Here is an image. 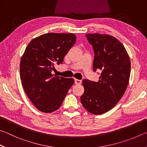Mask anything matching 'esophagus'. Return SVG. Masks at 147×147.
<instances>
[{
    "mask_svg": "<svg viewBox=\"0 0 147 147\" xmlns=\"http://www.w3.org/2000/svg\"><path fill=\"white\" fill-rule=\"evenodd\" d=\"M74 83H75V84H77V85H78V84H81L82 81L80 80L74 79Z\"/></svg>",
    "mask_w": 147,
    "mask_h": 147,
    "instance_id": "1",
    "label": "esophagus"
}]
</instances>
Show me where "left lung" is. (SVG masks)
I'll return each mask as SVG.
<instances>
[{
	"label": "left lung",
	"instance_id": "obj_1",
	"mask_svg": "<svg viewBox=\"0 0 147 147\" xmlns=\"http://www.w3.org/2000/svg\"><path fill=\"white\" fill-rule=\"evenodd\" d=\"M93 47V71L101 70L98 82L84 79V92L80 100L89 113L107 112L121 100L127 88L130 75V60L125 48L117 39L106 34H88Z\"/></svg>",
	"mask_w": 147,
	"mask_h": 147
}]
</instances>
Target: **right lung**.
Segmentation results:
<instances>
[{
	"label": "right lung",
	"mask_w": 147,
	"mask_h": 147,
	"mask_svg": "<svg viewBox=\"0 0 147 147\" xmlns=\"http://www.w3.org/2000/svg\"><path fill=\"white\" fill-rule=\"evenodd\" d=\"M76 39L74 34H45L32 39L22 56V85L32 104L42 112L58 109L73 85V78L57 76L52 71L54 65L63 63Z\"/></svg>",
	"instance_id": "right-lung-1"
}]
</instances>
